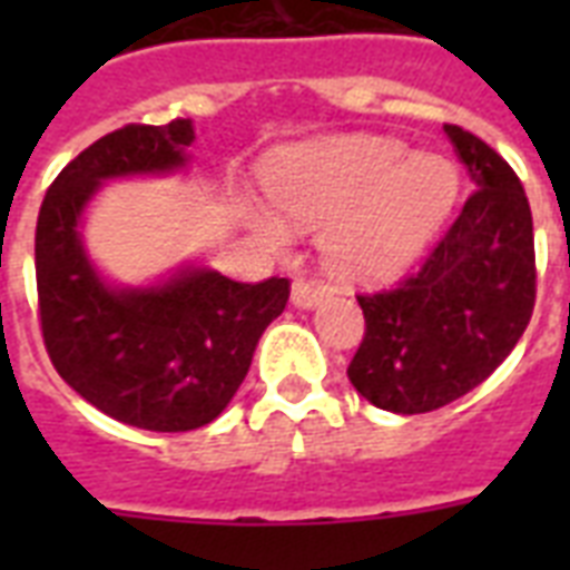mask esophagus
Returning a JSON list of instances; mask_svg holds the SVG:
<instances>
[{"label": "esophagus", "instance_id": "obj_1", "mask_svg": "<svg viewBox=\"0 0 570 570\" xmlns=\"http://www.w3.org/2000/svg\"><path fill=\"white\" fill-rule=\"evenodd\" d=\"M325 295H328V289L316 281H295L293 284V304L302 311H313Z\"/></svg>", "mask_w": 570, "mask_h": 570}]
</instances>
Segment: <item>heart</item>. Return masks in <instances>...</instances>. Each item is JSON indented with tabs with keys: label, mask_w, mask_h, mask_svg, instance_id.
Segmentation results:
<instances>
[{
	"label": "heart",
	"mask_w": 570,
	"mask_h": 570,
	"mask_svg": "<svg viewBox=\"0 0 570 570\" xmlns=\"http://www.w3.org/2000/svg\"><path fill=\"white\" fill-rule=\"evenodd\" d=\"M263 189L287 227L328 230L325 259L340 277L375 284L411 266L441 230L459 171L443 156H414L396 138L337 136L268 156ZM245 218L272 245H289L274 215L248 209Z\"/></svg>",
	"instance_id": "1"
}]
</instances>
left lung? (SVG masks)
Wrapping results in <instances>:
<instances>
[{
	"label": "left lung",
	"instance_id": "8db88e82",
	"mask_svg": "<svg viewBox=\"0 0 570 570\" xmlns=\"http://www.w3.org/2000/svg\"><path fill=\"white\" fill-rule=\"evenodd\" d=\"M443 132L476 191L416 275L357 295L366 334L348 381L393 414H425L482 384L535 304L532 213L518 174L468 129L446 124Z\"/></svg>",
	"mask_w": 570,
	"mask_h": 570
}]
</instances>
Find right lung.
Instances as JSON below:
<instances>
[{"mask_svg": "<svg viewBox=\"0 0 570 570\" xmlns=\"http://www.w3.org/2000/svg\"><path fill=\"white\" fill-rule=\"evenodd\" d=\"M191 145L189 118L102 136L49 186L35 233L49 361L85 402L147 432L213 423L289 298L286 277L236 284L197 259L147 284H118L94 263L82 230L102 186L183 174Z\"/></svg>", "mask_w": 570, "mask_h": 570, "instance_id": "1", "label": "right lung"}]
</instances>
